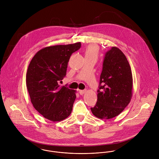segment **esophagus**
Here are the masks:
<instances>
[{
  "label": "esophagus",
  "instance_id": "34e87169",
  "mask_svg": "<svg viewBox=\"0 0 159 159\" xmlns=\"http://www.w3.org/2000/svg\"><path fill=\"white\" fill-rule=\"evenodd\" d=\"M86 92V90H79V93L80 95H83Z\"/></svg>",
  "mask_w": 159,
  "mask_h": 159
}]
</instances>
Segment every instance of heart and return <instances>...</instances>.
<instances>
[{"label": "heart", "mask_w": 159, "mask_h": 159, "mask_svg": "<svg viewBox=\"0 0 159 159\" xmlns=\"http://www.w3.org/2000/svg\"><path fill=\"white\" fill-rule=\"evenodd\" d=\"M99 52V48L98 46L91 44L87 46L84 51L85 58L94 57L97 59Z\"/></svg>", "instance_id": "1"}]
</instances>
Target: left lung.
I'll use <instances>...</instances> for the list:
<instances>
[{"label": "left lung", "mask_w": 159, "mask_h": 159, "mask_svg": "<svg viewBox=\"0 0 159 159\" xmlns=\"http://www.w3.org/2000/svg\"><path fill=\"white\" fill-rule=\"evenodd\" d=\"M132 88V73L127 59L120 49L112 47L105 56L97 102L91 108L92 113L102 119L118 116L130 103Z\"/></svg>", "instance_id": "left-lung-1"}]
</instances>
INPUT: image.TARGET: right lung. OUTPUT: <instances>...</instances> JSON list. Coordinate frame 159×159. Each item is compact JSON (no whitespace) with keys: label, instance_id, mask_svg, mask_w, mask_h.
I'll list each match as a JSON object with an SVG mask.
<instances>
[{"label":"right lung","instance_id":"right-lung-1","mask_svg":"<svg viewBox=\"0 0 159 159\" xmlns=\"http://www.w3.org/2000/svg\"><path fill=\"white\" fill-rule=\"evenodd\" d=\"M81 43L45 47L32 59L26 74V86L35 109L45 118L61 121L70 116L76 99V92L60 87L66 75L71 55Z\"/></svg>","mask_w":159,"mask_h":159}]
</instances>
